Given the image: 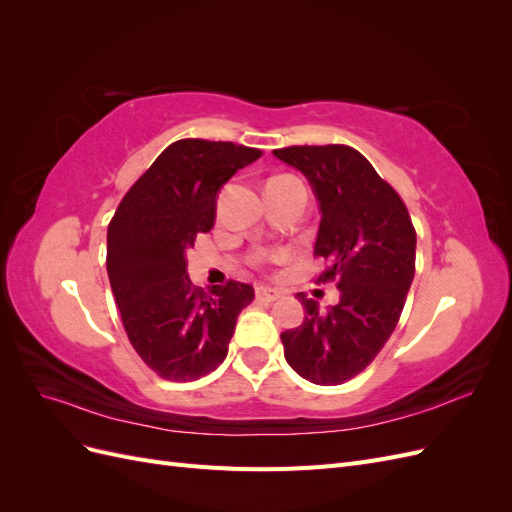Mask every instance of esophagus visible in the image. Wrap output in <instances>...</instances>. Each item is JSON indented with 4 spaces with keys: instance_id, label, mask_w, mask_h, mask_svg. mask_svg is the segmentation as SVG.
<instances>
[{
    "instance_id": "34e87169",
    "label": "esophagus",
    "mask_w": 512,
    "mask_h": 512,
    "mask_svg": "<svg viewBox=\"0 0 512 512\" xmlns=\"http://www.w3.org/2000/svg\"><path fill=\"white\" fill-rule=\"evenodd\" d=\"M280 297H282V292L275 290V288H269V286H258V288H256V299H258V301L273 303V301H277Z\"/></svg>"
}]
</instances>
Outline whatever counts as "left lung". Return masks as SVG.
I'll return each instance as SVG.
<instances>
[{
	"label": "left lung",
	"instance_id": "left-lung-1",
	"mask_svg": "<svg viewBox=\"0 0 512 512\" xmlns=\"http://www.w3.org/2000/svg\"><path fill=\"white\" fill-rule=\"evenodd\" d=\"M273 153L312 183L322 211L314 256L329 265L318 284L337 282L342 292L327 314L297 294L305 320L282 333L284 356L309 382L344 384L376 359L397 327L414 280L416 230L404 200L356 149L294 145Z\"/></svg>",
	"mask_w": 512,
	"mask_h": 512
}]
</instances>
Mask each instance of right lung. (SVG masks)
I'll return each instance as SVG.
<instances>
[{
    "instance_id": "1",
    "label": "right lung",
    "mask_w": 512,
    "mask_h": 512,
    "mask_svg": "<svg viewBox=\"0 0 512 512\" xmlns=\"http://www.w3.org/2000/svg\"><path fill=\"white\" fill-rule=\"evenodd\" d=\"M260 149L181 138L168 145L121 198L106 232V271L123 329L138 356L170 382L218 369L228 354L250 284L196 288L185 250L215 222V198Z\"/></svg>"
}]
</instances>
